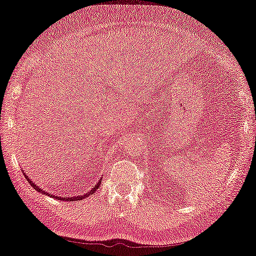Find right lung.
Masks as SVG:
<instances>
[{
  "label": "right lung",
  "mask_w": 256,
  "mask_h": 256,
  "mask_svg": "<svg viewBox=\"0 0 256 256\" xmlns=\"http://www.w3.org/2000/svg\"><path fill=\"white\" fill-rule=\"evenodd\" d=\"M25 177H26V179H28V180L30 184L32 185L33 188L38 190V192H41V193L46 194L44 190H41L40 188H38V185L34 184V182H33L32 180H30V179L28 176H26V174H25ZM98 186H100V182H98L96 185L93 186V188H92V190H90V192L87 193V194H84V196H72V198H62V196H50V194H48V193H47V196H52V198H54V199H57V200H63V201H68V200H70V201H74V200H82V199H85V198H87V196H92V194H93V193L95 192V190H96L98 188Z\"/></svg>",
  "instance_id": "obj_1"
}]
</instances>
